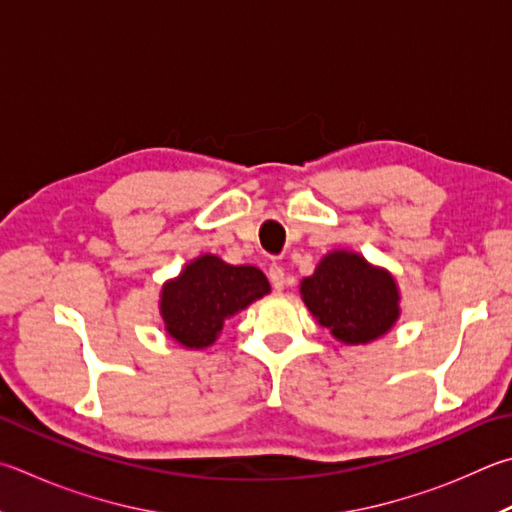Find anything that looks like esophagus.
Instances as JSON below:
<instances>
[{
    "label": "esophagus",
    "mask_w": 512,
    "mask_h": 512,
    "mask_svg": "<svg viewBox=\"0 0 512 512\" xmlns=\"http://www.w3.org/2000/svg\"><path fill=\"white\" fill-rule=\"evenodd\" d=\"M268 280H271L275 291H284V286H286L284 268L282 266H271V268H268Z\"/></svg>",
    "instance_id": "esophagus-1"
}]
</instances>
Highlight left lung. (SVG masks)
Here are the masks:
<instances>
[{"label": "left lung", "mask_w": 512, "mask_h": 512, "mask_svg": "<svg viewBox=\"0 0 512 512\" xmlns=\"http://www.w3.org/2000/svg\"><path fill=\"white\" fill-rule=\"evenodd\" d=\"M300 295L315 322L349 347L383 338L401 318L396 277L345 248L320 259L300 282Z\"/></svg>", "instance_id": "obj_1"}]
</instances>
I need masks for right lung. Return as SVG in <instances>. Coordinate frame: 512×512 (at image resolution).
Returning a JSON list of instances; mask_svg holds the SVG:
<instances>
[{"label":"right lung","instance_id":"1","mask_svg":"<svg viewBox=\"0 0 512 512\" xmlns=\"http://www.w3.org/2000/svg\"><path fill=\"white\" fill-rule=\"evenodd\" d=\"M268 293L271 284L259 268L203 253L163 284L159 313L174 342L185 349H206L215 345L232 315Z\"/></svg>","mask_w":512,"mask_h":512}]
</instances>
